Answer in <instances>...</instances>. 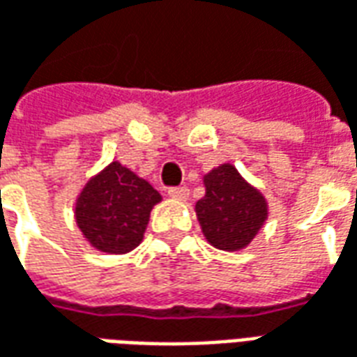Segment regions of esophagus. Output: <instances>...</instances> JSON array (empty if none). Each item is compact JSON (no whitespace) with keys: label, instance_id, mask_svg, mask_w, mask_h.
Masks as SVG:
<instances>
[{"label":"esophagus","instance_id":"34e87169","mask_svg":"<svg viewBox=\"0 0 357 357\" xmlns=\"http://www.w3.org/2000/svg\"><path fill=\"white\" fill-rule=\"evenodd\" d=\"M168 195L174 201H187L189 199V189L187 187H174V189L168 191Z\"/></svg>","mask_w":357,"mask_h":357}]
</instances>
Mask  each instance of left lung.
Returning a JSON list of instances; mask_svg holds the SVG:
<instances>
[{
  "mask_svg": "<svg viewBox=\"0 0 357 357\" xmlns=\"http://www.w3.org/2000/svg\"><path fill=\"white\" fill-rule=\"evenodd\" d=\"M202 181L206 193L195 206L202 235L225 252L247 248L269 216L266 197L229 162L204 174Z\"/></svg>",
  "mask_w": 357,
  "mask_h": 357,
  "instance_id": "1",
  "label": "left lung"
}]
</instances>
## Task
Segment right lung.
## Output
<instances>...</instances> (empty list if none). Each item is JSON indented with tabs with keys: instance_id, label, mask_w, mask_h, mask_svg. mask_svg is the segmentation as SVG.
Listing matches in <instances>:
<instances>
[{
	"instance_id": "add662e5",
	"label": "right lung",
	"mask_w": 357,
	"mask_h": 357,
	"mask_svg": "<svg viewBox=\"0 0 357 357\" xmlns=\"http://www.w3.org/2000/svg\"><path fill=\"white\" fill-rule=\"evenodd\" d=\"M160 193L135 172L112 160L88 179L74 202V220L84 239L107 255L139 247Z\"/></svg>"
}]
</instances>
